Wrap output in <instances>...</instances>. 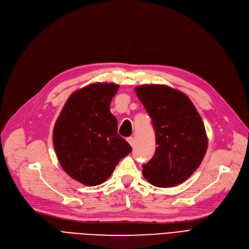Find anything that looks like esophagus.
Returning <instances> with one entry per match:
<instances>
[{
  "instance_id": "obj_1",
  "label": "esophagus",
  "mask_w": 249,
  "mask_h": 249,
  "mask_svg": "<svg viewBox=\"0 0 249 249\" xmlns=\"http://www.w3.org/2000/svg\"><path fill=\"white\" fill-rule=\"evenodd\" d=\"M127 141H128L129 144L131 145L132 147L134 146V139H133V137H128V138H127Z\"/></svg>"
}]
</instances>
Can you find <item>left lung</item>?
Returning a JSON list of instances; mask_svg holds the SVG:
<instances>
[{"label":"left lung","instance_id":"8db88e82","mask_svg":"<svg viewBox=\"0 0 249 249\" xmlns=\"http://www.w3.org/2000/svg\"><path fill=\"white\" fill-rule=\"evenodd\" d=\"M135 93L149 114L156 149L143 164L151 185L171 188L187 180L199 167L208 148L202 118L190 98L165 85H141Z\"/></svg>","mask_w":249,"mask_h":249}]
</instances>
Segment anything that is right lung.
I'll return each instance as SVG.
<instances>
[{
    "mask_svg": "<svg viewBox=\"0 0 249 249\" xmlns=\"http://www.w3.org/2000/svg\"><path fill=\"white\" fill-rule=\"evenodd\" d=\"M118 89L116 84L95 83L73 91L54 124L57 160L65 173L85 186L106 181L132 150L117 133L118 122L110 112Z\"/></svg>",
    "mask_w": 249,
    "mask_h": 249,
    "instance_id": "right-lung-1",
    "label": "right lung"
}]
</instances>
